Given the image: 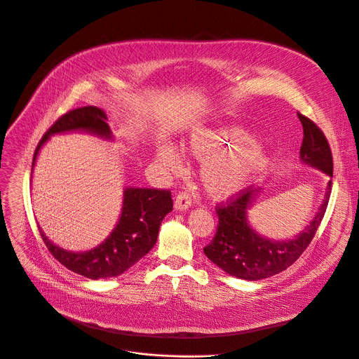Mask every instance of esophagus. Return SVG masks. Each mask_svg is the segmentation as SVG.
Returning a JSON list of instances; mask_svg holds the SVG:
<instances>
[{"instance_id":"esophagus-1","label":"esophagus","mask_w":359,"mask_h":359,"mask_svg":"<svg viewBox=\"0 0 359 359\" xmlns=\"http://www.w3.org/2000/svg\"><path fill=\"white\" fill-rule=\"evenodd\" d=\"M193 203V197L189 191H180L177 196H176V200H175V208L176 210H187Z\"/></svg>"}]
</instances>
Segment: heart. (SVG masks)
I'll return each mask as SVG.
<instances>
[{
  "instance_id": "heart-1",
  "label": "heart",
  "mask_w": 359,
  "mask_h": 359,
  "mask_svg": "<svg viewBox=\"0 0 359 359\" xmlns=\"http://www.w3.org/2000/svg\"><path fill=\"white\" fill-rule=\"evenodd\" d=\"M183 150L204 162L203 183L216 197H226L243 189L266 162L262 146L240 129L197 132L183 144ZM156 151L158 162L165 170H182L183 161L173 144L163 142Z\"/></svg>"
}]
</instances>
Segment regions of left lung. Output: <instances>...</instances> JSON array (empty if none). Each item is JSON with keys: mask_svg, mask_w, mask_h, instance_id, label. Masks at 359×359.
<instances>
[{"mask_svg": "<svg viewBox=\"0 0 359 359\" xmlns=\"http://www.w3.org/2000/svg\"><path fill=\"white\" fill-rule=\"evenodd\" d=\"M297 115L304 132L299 149L302 162L332 177V153L324 132L310 118L299 112ZM331 187L332 180L328 182L324 203L310 226L297 238L288 241H271L252 231L247 224L245 212L251 206L255 190L252 186H247L236 191L226 201L217 203V231L210 244L203 248L204 254L222 270L243 280H262L284 271L313 241L325 215Z\"/></svg>", "mask_w": 359, "mask_h": 359, "instance_id": "left-lung-1", "label": "left lung"}]
</instances>
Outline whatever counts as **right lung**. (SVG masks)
I'll return each instance as SVG.
<instances>
[{"label": "right lung", "instance_id": "1", "mask_svg": "<svg viewBox=\"0 0 359 359\" xmlns=\"http://www.w3.org/2000/svg\"><path fill=\"white\" fill-rule=\"evenodd\" d=\"M76 129L105 137L111 136L104 112L95 107L76 108L58 118L45 132L35 149L32 162L36 159L39 147L50 135ZM172 209L170 190L130 187L123 193L122 215L115 230L97 247L83 252H71L54 245L42 230H39V234L49 252L68 270L92 280L116 277L130 269L155 245L161 223Z\"/></svg>", "mask_w": 359, "mask_h": 359}]
</instances>
